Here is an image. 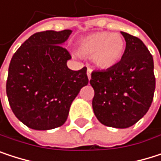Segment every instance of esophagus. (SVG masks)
Instances as JSON below:
<instances>
[{
  "label": "esophagus",
  "instance_id": "esophagus-1",
  "mask_svg": "<svg viewBox=\"0 0 161 161\" xmlns=\"http://www.w3.org/2000/svg\"><path fill=\"white\" fill-rule=\"evenodd\" d=\"M91 74H92V69L91 68H88L87 69V77H88V80H91Z\"/></svg>",
  "mask_w": 161,
  "mask_h": 161
}]
</instances>
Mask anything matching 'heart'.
<instances>
[{
  "label": "heart",
  "mask_w": 161,
  "mask_h": 161,
  "mask_svg": "<svg viewBox=\"0 0 161 161\" xmlns=\"http://www.w3.org/2000/svg\"><path fill=\"white\" fill-rule=\"evenodd\" d=\"M125 49L124 38L116 34L97 32L89 34L78 41L77 50L80 55L92 57L97 68L108 70L117 65Z\"/></svg>",
  "instance_id": "obj_1"
}]
</instances>
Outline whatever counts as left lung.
Wrapping results in <instances>:
<instances>
[{"instance_id":"8db88e82","label":"left lung","mask_w":161,"mask_h":161,"mask_svg":"<svg viewBox=\"0 0 161 161\" xmlns=\"http://www.w3.org/2000/svg\"><path fill=\"white\" fill-rule=\"evenodd\" d=\"M125 49L114 67L94 71L90 84L94 88L93 110L101 124L126 128L148 112L153 101L156 79L154 61L142 41L121 32Z\"/></svg>"}]
</instances>
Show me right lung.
I'll list each match as a JSON object with an SVG mask.
<instances>
[{"mask_svg": "<svg viewBox=\"0 0 161 161\" xmlns=\"http://www.w3.org/2000/svg\"><path fill=\"white\" fill-rule=\"evenodd\" d=\"M71 30L46 31L33 35L13 55L6 94L16 117L36 130L63 125L80 89L88 84L87 68L67 67L71 59L62 46Z\"/></svg>", "mask_w": 161, "mask_h": 161, "instance_id": "1", "label": "right lung"}]
</instances>
